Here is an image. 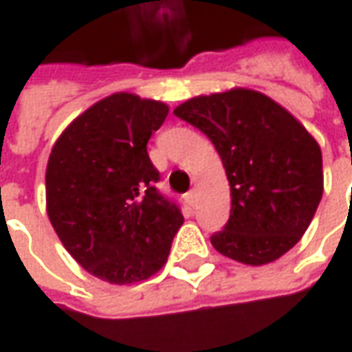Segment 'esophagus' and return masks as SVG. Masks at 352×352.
<instances>
[{
	"mask_svg": "<svg viewBox=\"0 0 352 352\" xmlns=\"http://www.w3.org/2000/svg\"><path fill=\"white\" fill-rule=\"evenodd\" d=\"M186 204L190 207H196V204H198V192L196 190H190L188 194H186Z\"/></svg>",
	"mask_w": 352,
	"mask_h": 352,
	"instance_id": "1",
	"label": "esophagus"
}]
</instances>
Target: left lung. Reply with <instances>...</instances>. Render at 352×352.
<instances>
[{"instance_id":"left-lung-1","label":"left lung","mask_w":352,"mask_h":352,"mask_svg":"<svg viewBox=\"0 0 352 352\" xmlns=\"http://www.w3.org/2000/svg\"><path fill=\"white\" fill-rule=\"evenodd\" d=\"M211 139L230 184L228 224L211 245L228 258L264 265L294 247L324 190L322 153L303 124L251 88L190 98L173 111Z\"/></svg>"}]
</instances>
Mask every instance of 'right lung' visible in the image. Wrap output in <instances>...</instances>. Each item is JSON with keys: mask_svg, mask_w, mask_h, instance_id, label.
Returning a JSON list of instances; mask_svg holds the SVG:
<instances>
[{"mask_svg": "<svg viewBox=\"0 0 352 352\" xmlns=\"http://www.w3.org/2000/svg\"><path fill=\"white\" fill-rule=\"evenodd\" d=\"M169 107L130 92L96 101L65 128L45 173L47 213L67 252L111 285L139 283L168 262L183 224L158 194L146 143Z\"/></svg>", "mask_w": 352, "mask_h": 352, "instance_id": "add662e5", "label": "right lung"}]
</instances>
